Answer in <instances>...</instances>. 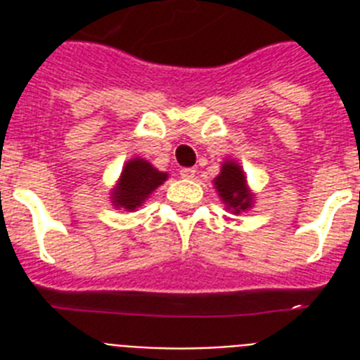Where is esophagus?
<instances>
[{"label": "esophagus", "mask_w": 360, "mask_h": 360, "mask_svg": "<svg viewBox=\"0 0 360 360\" xmlns=\"http://www.w3.org/2000/svg\"><path fill=\"white\" fill-rule=\"evenodd\" d=\"M194 175H196V169H194V168H183V169H181V177H183V179H192Z\"/></svg>", "instance_id": "esophagus-1"}]
</instances>
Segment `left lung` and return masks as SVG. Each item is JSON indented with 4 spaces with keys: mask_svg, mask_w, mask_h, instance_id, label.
I'll return each instance as SVG.
<instances>
[{
    "mask_svg": "<svg viewBox=\"0 0 360 360\" xmlns=\"http://www.w3.org/2000/svg\"><path fill=\"white\" fill-rule=\"evenodd\" d=\"M213 185L219 192V198L226 205V209L233 214H240L254 207L256 194L250 191L246 183V175L237 160L226 158L220 166V174L213 179Z\"/></svg>",
    "mask_w": 360,
    "mask_h": 360,
    "instance_id": "left-lung-1",
    "label": "left lung"
}]
</instances>
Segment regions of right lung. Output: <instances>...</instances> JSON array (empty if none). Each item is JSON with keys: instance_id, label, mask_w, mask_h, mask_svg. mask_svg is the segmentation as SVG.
I'll return each mask as SVG.
<instances>
[{"instance_id": "add662e5", "label": "right lung", "mask_w": 360, "mask_h": 360, "mask_svg": "<svg viewBox=\"0 0 360 360\" xmlns=\"http://www.w3.org/2000/svg\"><path fill=\"white\" fill-rule=\"evenodd\" d=\"M168 179L166 172H158L146 158L134 157L127 160L115 186L110 192V202L115 209L136 211L146 200Z\"/></svg>"}]
</instances>
